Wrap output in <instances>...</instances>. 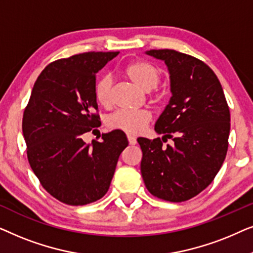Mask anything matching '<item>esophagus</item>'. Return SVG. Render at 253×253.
I'll return each instance as SVG.
<instances>
[{
	"instance_id": "esophagus-1",
	"label": "esophagus",
	"mask_w": 253,
	"mask_h": 253,
	"mask_svg": "<svg viewBox=\"0 0 253 253\" xmlns=\"http://www.w3.org/2000/svg\"><path fill=\"white\" fill-rule=\"evenodd\" d=\"M126 137H127V140H129L130 145H136V143H137L136 138H134L133 136H131V134H126Z\"/></svg>"
}]
</instances>
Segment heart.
Here are the masks:
<instances>
[{"mask_svg":"<svg viewBox=\"0 0 253 253\" xmlns=\"http://www.w3.org/2000/svg\"><path fill=\"white\" fill-rule=\"evenodd\" d=\"M124 74L133 84L145 92L155 88L161 74L153 64L146 61H133L124 68ZM113 81L110 76H103L95 83L94 95L99 105L107 107L112 101ZM151 114L147 110H117L107 119V126L127 133H139L150 123Z\"/></svg>","mask_w":253,"mask_h":253,"instance_id":"b5f03b06","label":"heart"}]
</instances>
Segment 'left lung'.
I'll list each match as a JSON object with an SVG mask.
<instances>
[{
  "label": "left lung",
  "instance_id": "8db88e82",
  "mask_svg": "<svg viewBox=\"0 0 253 253\" xmlns=\"http://www.w3.org/2000/svg\"><path fill=\"white\" fill-rule=\"evenodd\" d=\"M170 75L171 98L155 123L162 140L138 138L140 171L148 191L172 203L191 199L219 172L228 150L229 107L216 75L198 58L172 49H151ZM169 137L172 147L162 144Z\"/></svg>",
  "mask_w": 253,
  "mask_h": 253
}]
</instances>
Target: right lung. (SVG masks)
I'll use <instances>...</instances> for the list:
<instances>
[{"label":"right lung","instance_id":"add662e5","mask_svg":"<svg viewBox=\"0 0 253 253\" xmlns=\"http://www.w3.org/2000/svg\"><path fill=\"white\" fill-rule=\"evenodd\" d=\"M119 51H88L51 62L43 69L23 115L27 159L41 185L60 202L81 206L108 191L122 151L121 130L86 144L83 134L100 117L94 95L96 72Z\"/></svg>","mask_w":253,"mask_h":253}]
</instances>
